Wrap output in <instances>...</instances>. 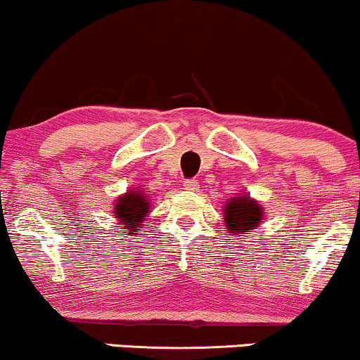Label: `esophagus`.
Listing matches in <instances>:
<instances>
[{"label": "esophagus", "instance_id": "1", "mask_svg": "<svg viewBox=\"0 0 360 360\" xmlns=\"http://www.w3.org/2000/svg\"><path fill=\"white\" fill-rule=\"evenodd\" d=\"M184 188L189 189V191H196V189L200 188V184H198L196 179H186L184 181Z\"/></svg>", "mask_w": 360, "mask_h": 360}]
</instances>
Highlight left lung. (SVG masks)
<instances>
[{
	"instance_id": "8db88e82",
	"label": "left lung",
	"mask_w": 360,
	"mask_h": 360,
	"mask_svg": "<svg viewBox=\"0 0 360 360\" xmlns=\"http://www.w3.org/2000/svg\"><path fill=\"white\" fill-rule=\"evenodd\" d=\"M260 218H262V208L249 200V196H238L233 198L225 206V223L230 233L238 232H249L259 225Z\"/></svg>"
}]
</instances>
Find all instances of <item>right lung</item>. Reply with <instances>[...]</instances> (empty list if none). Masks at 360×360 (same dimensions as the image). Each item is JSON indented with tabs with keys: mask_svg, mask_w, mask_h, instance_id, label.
<instances>
[{
	"mask_svg": "<svg viewBox=\"0 0 360 360\" xmlns=\"http://www.w3.org/2000/svg\"><path fill=\"white\" fill-rule=\"evenodd\" d=\"M117 206V218L118 221H123L122 229L128 232H140V223H143V218L148 213V201L143 196L142 191H130L118 198L115 203Z\"/></svg>",
	"mask_w": 360,
	"mask_h": 360,
	"instance_id": "add662e5",
	"label": "right lung"
}]
</instances>
